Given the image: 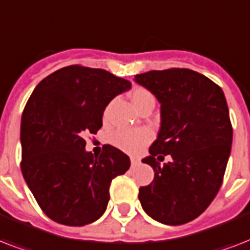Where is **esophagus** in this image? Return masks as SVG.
Instances as JSON below:
<instances>
[{
  "label": "esophagus",
  "instance_id": "obj_1",
  "mask_svg": "<svg viewBox=\"0 0 250 250\" xmlns=\"http://www.w3.org/2000/svg\"><path fill=\"white\" fill-rule=\"evenodd\" d=\"M139 165V160L137 158H131V167H135Z\"/></svg>",
  "mask_w": 250,
  "mask_h": 250
}]
</instances>
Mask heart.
Here are the masks:
<instances>
[{"instance_id":"heart-1","label":"heart","mask_w":250,"mask_h":250,"mask_svg":"<svg viewBox=\"0 0 250 250\" xmlns=\"http://www.w3.org/2000/svg\"><path fill=\"white\" fill-rule=\"evenodd\" d=\"M131 100L137 110L146 104H154V96L152 92L143 86L135 88L131 92ZM106 115L107 109L105 111V117ZM152 137V131H149L148 128H121L113 133L111 143L123 152L135 154L141 152L145 145L150 143Z\"/></svg>"}]
</instances>
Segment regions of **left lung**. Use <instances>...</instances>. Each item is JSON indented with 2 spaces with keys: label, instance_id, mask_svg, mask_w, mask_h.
I'll return each instance as SVG.
<instances>
[{
  "label": "left lung",
  "instance_id": "left-lung-1",
  "mask_svg": "<svg viewBox=\"0 0 250 250\" xmlns=\"http://www.w3.org/2000/svg\"><path fill=\"white\" fill-rule=\"evenodd\" d=\"M161 102V129L143 160L154 170L139 200L153 219L170 226L193 221L217 196L232 144L223 90L202 74L167 68L136 75ZM165 155L173 160L162 167Z\"/></svg>",
  "mask_w": 250,
  "mask_h": 250
}]
</instances>
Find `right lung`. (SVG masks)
I'll return each instance as SVG.
<instances>
[{
	"label": "right lung",
	"instance_id": "right-lung-1",
	"mask_svg": "<svg viewBox=\"0 0 250 250\" xmlns=\"http://www.w3.org/2000/svg\"><path fill=\"white\" fill-rule=\"evenodd\" d=\"M129 88L106 70L71 64L33 89L21 115V168L52 221L85 226L106 210L111 180L128 170L129 158L109 144L93 156L84 137L97 133L107 104Z\"/></svg>",
	"mask_w": 250,
	"mask_h": 250
}]
</instances>
